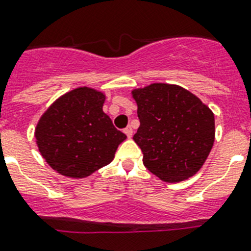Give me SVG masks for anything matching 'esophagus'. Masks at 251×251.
I'll use <instances>...</instances> for the list:
<instances>
[{"label":"esophagus","mask_w":251,"mask_h":251,"mask_svg":"<svg viewBox=\"0 0 251 251\" xmlns=\"http://www.w3.org/2000/svg\"><path fill=\"white\" fill-rule=\"evenodd\" d=\"M124 132H125L126 135H127V138H131V136H132V127H131V126H127V127L124 130Z\"/></svg>","instance_id":"1"}]
</instances>
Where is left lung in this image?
<instances>
[{
  "label": "left lung",
  "instance_id": "8db88e82",
  "mask_svg": "<svg viewBox=\"0 0 251 251\" xmlns=\"http://www.w3.org/2000/svg\"><path fill=\"white\" fill-rule=\"evenodd\" d=\"M140 121L134 140L143 163L167 182L197 174L214 143V115L197 96L178 85L155 83L132 90Z\"/></svg>",
  "mask_w": 251,
  "mask_h": 251
}]
</instances>
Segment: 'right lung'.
Segmentation results:
<instances>
[{
  "label": "right lung",
  "instance_id": "obj_1",
  "mask_svg": "<svg viewBox=\"0 0 251 251\" xmlns=\"http://www.w3.org/2000/svg\"><path fill=\"white\" fill-rule=\"evenodd\" d=\"M104 94L76 88L43 113L35 139L42 157L58 174L83 178L107 166L126 135L103 112Z\"/></svg>",
  "mask_w": 251,
  "mask_h": 251
}]
</instances>
